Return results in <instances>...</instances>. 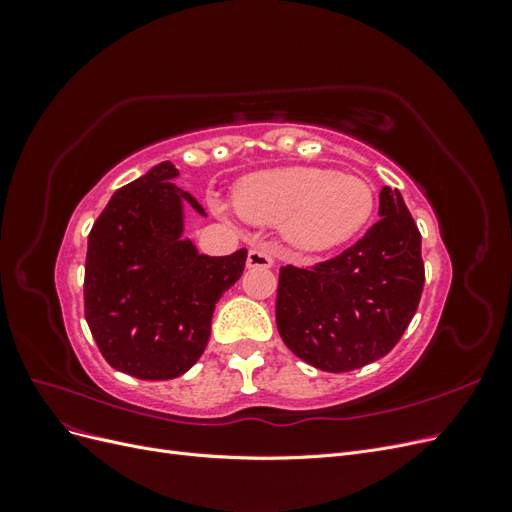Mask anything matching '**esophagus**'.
<instances>
[{"mask_svg": "<svg viewBox=\"0 0 512 512\" xmlns=\"http://www.w3.org/2000/svg\"><path fill=\"white\" fill-rule=\"evenodd\" d=\"M247 267L269 269L273 267V256L269 254V250H265V247H254V250H250V254H247Z\"/></svg>", "mask_w": 512, "mask_h": 512, "instance_id": "1", "label": "esophagus"}]
</instances>
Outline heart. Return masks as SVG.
Returning <instances> with one entry per match:
<instances>
[{
  "mask_svg": "<svg viewBox=\"0 0 512 512\" xmlns=\"http://www.w3.org/2000/svg\"><path fill=\"white\" fill-rule=\"evenodd\" d=\"M239 213L254 224H282L301 250H329L354 237L371 218V185L331 168L288 166L245 177L235 194Z\"/></svg>",
  "mask_w": 512,
  "mask_h": 512,
  "instance_id": "b5f03b06",
  "label": "heart"
}]
</instances>
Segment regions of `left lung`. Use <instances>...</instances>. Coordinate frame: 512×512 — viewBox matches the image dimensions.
<instances>
[{
    "label": "left lung",
    "mask_w": 512,
    "mask_h": 512,
    "mask_svg": "<svg viewBox=\"0 0 512 512\" xmlns=\"http://www.w3.org/2000/svg\"><path fill=\"white\" fill-rule=\"evenodd\" d=\"M425 284L421 232L397 190L380 192V220L335 258L286 265L275 320L284 344L322 371H352L389 354Z\"/></svg>",
    "instance_id": "obj_1"
}]
</instances>
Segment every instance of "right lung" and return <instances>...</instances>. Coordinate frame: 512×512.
Returning a JSON list of instances; mask_svg holds the SVG:
<instances>
[{
  "mask_svg": "<svg viewBox=\"0 0 512 512\" xmlns=\"http://www.w3.org/2000/svg\"><path fill=\"white\" fill-rule=\"evenodd\" d=\"M162 162L113 194L89 232L85 320L106 363L138 380L185 374L205 352L215 303L235 284L247 250L198 254L181 239L183 203Z\"/></svg>",
  "mask_w": 512,
  "mask_h": 512,
  "instance_id": "1",
  "label": "right lung"
}]
</instances>
